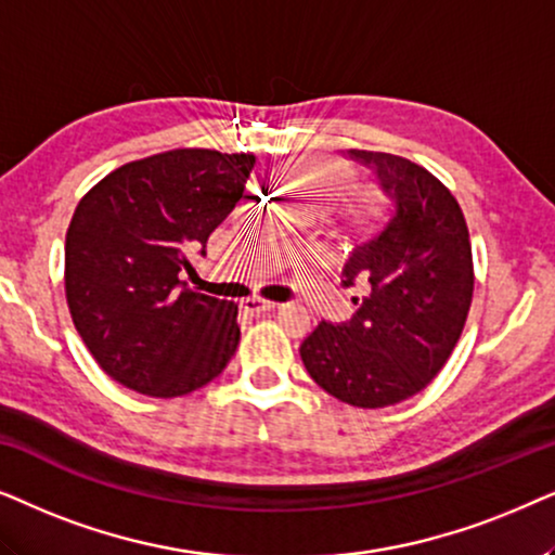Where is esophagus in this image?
<instances>
[{
    "label": "esophagus",
    "mask_w": 555,
    "mask_h": 555,
    "mask_svg": "<svg viewBox=\"0 0 555 555\" xmlns=\"http://www.w3.org/2000/svg\"><path fill=\"white\" fill-rule=\"evenodd\" d=\"M241 307L246 314H263V312H271V309H276L279 305L276 301H266L261 297H250V299H243Z\"/></svg>",
    "instance_id": "esophagus-1"
}]
</instances>
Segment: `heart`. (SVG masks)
<instances>
[{
  "label": "heart",
  "mask_w": 555,
  "mask_h": 555,
  "mask_svg": "<svg viewBox=\"0 0 555 555\" xmlns=\"http://www.w3.org/2000/svg\"><path fill=\"white\" fill-rule=\"evenodd\" d=\"M282 180L294 197L317 210H327L337 205L347 192L343 169L330 165V162H294L284 169Z\"/></svg>",
  "instance_id": "heart-1"
}]
</instances>
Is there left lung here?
Segmentation results:
<instances>
[{"label": "left lung", "mask_w": 555, "mask_h": 555, "mask_svg": "<svg viewBox=\"0 0 555 555\" xmlns=\"http://www.w3.org/2000/svg\"><path fill=\"white\" fill-rule=\"evenodd\" d=\"M380 188V208L360 233L343 284H360L350 322H322L301 343L317 386L358 409L416 396L452 354L467 322L475 266L456 197L416 162L350 150Z\"/></svg>", "instance_id": "1"}]
</instances>
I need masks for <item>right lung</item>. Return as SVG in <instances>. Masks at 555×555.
<instances>
[{"label":"right lung","instance_id":"add662e5","mask_svg":"<svg viewBox=\"0 0 555 555\" xmlns=\"http://www.w3.org/2000/svg\"><path fill=\"white\" fill-rule=\"evenodd\" d=\"M254 154L172 150L129 162L80 197L65 233V299L93 360L152 398L218 378L238 305L184 286L195 250L243 197Z\"/></svg>","mask_w":555,"mask_h":555}]
</instances>
